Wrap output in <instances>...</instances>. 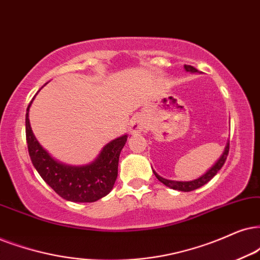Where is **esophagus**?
<instances>
[{
    "label": "esophagus",
    "mask_w": 260,
    "mask_h": 260,
    "mask_svg": "<svg viewBox=\"0 0 260 260\" xmlns=\"http://www.w3.org/2000/svg\"><path fill=\"white\" fill-rule=\"evenodd\" d=\"M145 128H146V124L144 122L143 117L139 116V115H137V116H134L133 119L131 120L129 126H128V131H129L131 134H137V133L144 132Z\"/></svg>",
    "instance_id": "1"
}]
</instances>
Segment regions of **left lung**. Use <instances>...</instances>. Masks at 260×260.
Listing matches in <instances>:
<instances>
[{
  "label": "left lung",
  "mask_w": 260,
  "mask_h": 260,
  "mask_svg": "<svg viewBox=\"0 0 260 260\" xmlns=\"http://www.w3.org/2000/svg\"><path fill=\"white\" fill-rule=\"evenodd\" d=\"M183 67H185L186 72H190V73H196V72H198L194 67H192V66L185 64ZM228 152H229V143H226L224 151H223L222 156L217 159V162L213 164L211 168L204 174V175H202L196 180H192V181H174V180H168V179H164L162 176H159L158 174L154 172V170H152V172L154 174V176H156L157 179H158L159 181L162 182L163 185H166L167 187H170V188L176 189V190H181V192H190V190H194L197 188H199V187L204 186L205 183H208L210 180H211L212 177L219 172V169L222 168L223 164L225 162Z\"/></svg>",
  "instance_id": "1"
}]
</instances>
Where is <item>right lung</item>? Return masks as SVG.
<instances>
[{"label":"right lung","instance_id":"1","mask_svg":"<svg viewBox=\"0 0 260 260\" xmlns=\"http://www.w3.org/2000/svg\"><path fill=\"white\" fill-rule=\"evenodd\" d=\"M34 100L29 102L26 110V141L32 164L42 179L58 196L70 202L93 203L109 194L116 181L119 157L128 136L124 134L108 143L97 158L86 166L61 163L52 158L32 132L28 111Z\"/></svg>","mask_w":260,"mask_h":260}]
</instances>
